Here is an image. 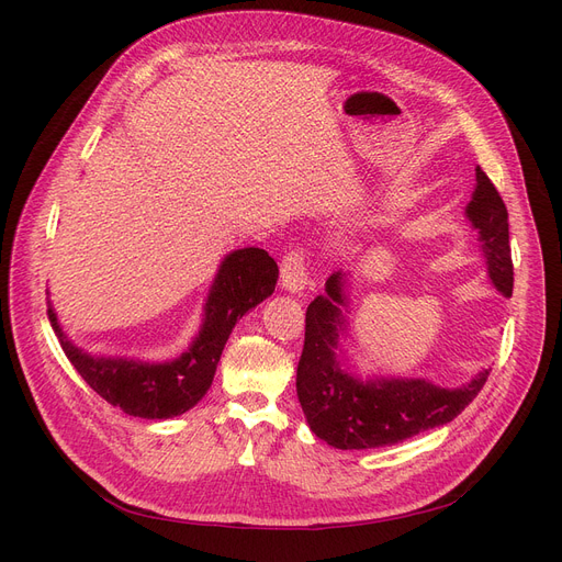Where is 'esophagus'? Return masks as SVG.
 Masks as SVG:
<instances>
[{
	"instance_id": "obj_1",
	"label": "esophagus",
	"mask_w": 562,
	"mask_h": 562,
	"mask_svg": "<svg viewBox=\"0 0 562 562\" xmlns=\"http://www.w3.org/2000/svg\"><path fill=\"white\" fill-rule=\"evenodd\" d=\"M280 284L289 293H301L307 284V269L303 250H291L284 255L280 266Z\"/></svg>"
}]
</instances>
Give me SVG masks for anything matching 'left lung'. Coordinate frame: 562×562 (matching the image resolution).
<instances>
[{"instance_id":"8db88e82","label":"left lung","mask_w":562,"mask_h":562,"mask_svg":"<svg viewBox=\"0 0 562 562\" xmlns=\"http://www.w3.org/2000/svg\"><path fill=\"white\" fill-rule=\"evenodd\" d=\"M464 216L479 232V244L492 284L513 296V259L508 210L490 177L476 166V187ZM337 271L326 280L305 314V346L299 362L296 392L312 432L330 447H392L424 430L453 422L479 396L490 369L479 371L460 387H439L426 378L358 375L346 362L341 339L348 330V280Z\"/></svg>"}]
</instances>
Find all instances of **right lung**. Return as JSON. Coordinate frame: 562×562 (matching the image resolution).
<instances>
[{"instance_id":"1","label":"right lung","mask_w":562,"mask_h":562,"mask_svg":"<svg viewBox=\"0 0 562 562\" xmlns=\"http://www.w3.org/2000/svg\"><path fill=\"white\" fill-rule=\"evenodd\" d=\"M276 282L278 263L266 250L239 248L225 255L206 296L195 339L180 358L168 362L91 356L68 339L52 305L47 314L66 358L93 392L130 417L172 419L198 405L212 387L221 352L236 321L269 299Z\"/></svg>"}]
</instances>
